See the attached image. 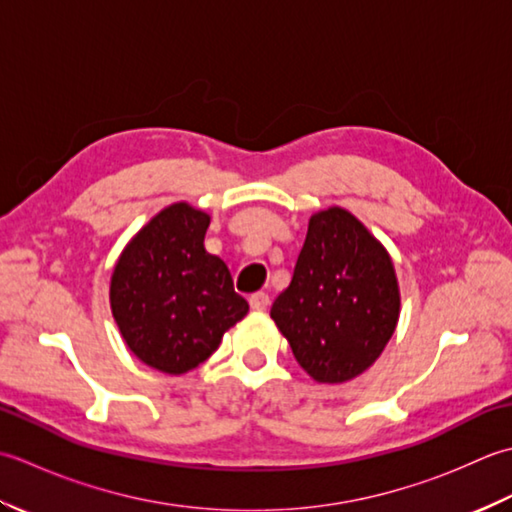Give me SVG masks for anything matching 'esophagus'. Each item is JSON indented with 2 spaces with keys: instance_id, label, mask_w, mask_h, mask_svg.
<instances>
[{
  "instance_id": "34e87169",
  "label": "esophagus",
  "mask_w": 512,
  "mask_h": 512,
  "mask_svg": "<svg viewBox=\"0 0 512 512\" xmlns=\"http://www.w3.org/2000/svg\"><path fill=\"white\" fill-rule=\"evenodd\" d=\"M249 307L256 311H265L269 307V296L265 291H256V294L249 296Z\"/></svg>"
}]
</instances>
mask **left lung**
<instances>
[{
  "mask_svg": "<svg viewBox=\"0 0 512 512\" xmlns=\"http://www.w3.org/2000/svg\"><path fill=\"white\" fill-rule=\"evenodd\" d=\"M271 318L316 382L358 378L398 327L400 287L389 252L342 207L316 212Z\"/></svg>",
  "mask_w": 512,
  "mask_h": 512,
  "instance_id": "8db88e82",
  "label": "left lung"
}]
</instances>
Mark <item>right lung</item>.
<instances>
[{
  "label": "right lung",
  "mask_w": 512,
  "mask_h": 512,
  "mask_svg": "<svg viewBox=\"0 0 512 512\" xmlns=\"http://www.w3.org/2000/svg\"><path fill=\"white\" fill-rule=\"evenodd\" d=\"M207 227L210 214L187 203L168 205L114 265L112 316L128 349L156 371L196 369L249 311L227 265L205 252Z\"/></svg>",
  "instance_id": "right-lung-1"
}]
</instances>
